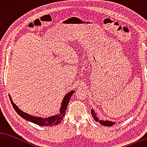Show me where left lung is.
<instances>
[{
    "instance_id": "obj_1",
    "label": "left lung",
    "mask_w": 147,
    "mask_h": 147,
    "mask_svg": "<svg viewBox=\"0 0 147 147\" xmlns=\"http://www.w3.org/2000/svg\"><path fill=\"white\" fill-rule=\"evenodd\" d=\"M91 114L93 117L94 119L97 122H99V123L103 126H106V127H112L115 124V122H112V121H104V120H101L99 119L98 117L97 116V114L94 112V110L93 109L91 110Z\"/></svg>"
}]
</instances>
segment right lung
I'll return each instance as SVG.
<instances>
[{"label":"right lung","instance_id":"add662e5","mask_svg":"<svg viewBox=\"0 0 147 147\" xmlns=\"http://www.w3.org/2000/svg\"><path fill=\"white\" fill-rule=\"evenodd\" d=\"M74 92H75L74 90L69 92L65 96H64L61 103L60 112H59V114L58 115H53V116L49 117L48 118H42L40 117L33 116V115H31L30 114H27V113L24 112L22 110L19 109L17 105L13 102L11 97L10 96L9 94V97L10 100H11V102L14 110L16 111V112L20 115V117L24 118V119L26 120L29 121L30 122L35 123L36 125H38L40 126H45V127H52V126L58 125L59 123H60L62 121H63V117H64V115H65V114H66V110L67 109V107H68V105L69 103V99H70L71 96L74 94Z\"/></svg>","mask_w":147,"mask_h":147}]
</instances>
